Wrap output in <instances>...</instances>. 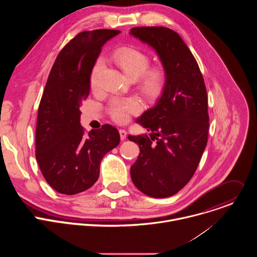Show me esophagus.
Returning <instances> with one entry per match:
<instances>
[{"label":"esophagus","mask_w":257,"mask_h":257,"mask_svg":"<svg viewBox=\"0 0 257 257\" xmlns=\"http://www.w3.org/2000/svg\"><path fill=\"white\" fill-rule=\"evenodd\" d=\"M119 133H120L121 140L126 139V137H127V132H126V130H124V129H120V130H119Z\"/></svg>","instance_id":"1"}]
</instances>
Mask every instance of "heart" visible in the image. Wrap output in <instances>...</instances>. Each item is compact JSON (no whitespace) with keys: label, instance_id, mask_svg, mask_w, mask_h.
Here are the masks:
<instances>
[{"label":"heart","instance_id":"heart-1","mask_svg":"<svg viewBox=\"0 0 257 257\" xmlns=\"http://www.w3.org/2000/svg\"><path fill=\"white\" fill-rule=\"evenodd\" d=\"M112 58L126 76L132 80L137 79L140 90L146 96L156 97L162 92L166 82V73L161 67L149 68L151 60L148 55L135 48L124 47L117 50ZM102 67L103 63L101 60H97L92 67L90 74V84L92 87H95L97 84ZM140 108V103L133 97L114 98L109 104V114L116 122L126 123L130 115L137 114Z\"/></svg>","mask_w":257,"mask_h":257}]
</instances>
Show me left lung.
<instances>
[{"label":"left lung","instance_id":"8db88e82","mask_svg":"<svg viewBox=\"0 0 257 257\" xmlns=\"http://www.w3.org/2000/svg\"><path fill=\"white\" fill-rule=\"evenodd\" d=\"M129 34L156 51L166 73L156 105L136 120L150 136H128L140 150L131 179L144 194L165 198L190 181L204 152L209 127L206 88L195 58L177 32L153 26L134 27Z\"/></svg>","mask_w":257,"mask_h":257}]
</instances>
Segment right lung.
Listing matches in <instances>:
<instances>
[{
	"label": "right lung",
	"mask_w": 257,
	"mask_h": 257,
	"mask_svg": "<svg viewBox=\"0 0 257 257\" xmlns=\"http://www.w3.org/2000/svg\"><path fill=\"white\" fill-rule=\"evenodd\" d=\"M119 30L83 31L58 55L40 102L35 157L50 186L67 195L90 188L99 176L103 156L120 142L108 124L84 132L80 106L90 91V74L102 46Z\"/></svg>",
	"instance_id": "obj_1"
}]
</instances>
